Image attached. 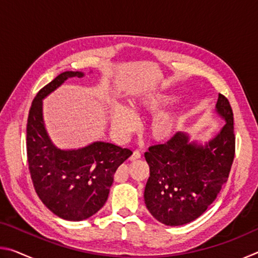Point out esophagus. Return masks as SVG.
<instances>
[{
	"label": "esophagus",
	"mask_w": 258,
	"mask_h": 258,
	"mask_svg": "<svg viewBox=\"0 0 258 258\" xmlns=\"http://www.w3.org/2000/svg\"><path fill=\"white\" fill-rule=\"evenodd\" d=\"M141 158V152H140L139 150H134L133 151V154H132V156L130 157V159L132 160V161H134V160H138V159H140Z\"/></svg>",
	"instance_id": "1"
}]
</instances>
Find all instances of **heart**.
Returning <instances> with one entry per match:
<instances>
[{"label":"heart","mask_w":258,"mask_h":258,"mask_svg":"<svg viewBox=\"0 0 258 258\" xmlns=\"http://www.w3.org/2000/svg\"><path fill=\"white\" fill-rule=\"evenodd\" d=\"M174 101L171 95H157L149 100H145L137 106V108L149 109L151 111H156L161 107L167 106ZM180 118L173 113H159L151 119L149 124V133L151 138L156 141H166L171 139L177 131ZM138 117L132 109L117 103L111 108V126L117 133L120 135H127L137 127Z\"/></svg>","instance_id":"b5f03b06"}]
</instances>
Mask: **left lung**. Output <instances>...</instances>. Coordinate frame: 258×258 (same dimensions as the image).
I'll use <instances>...</instances> for the list:
<instances>
[{
    "label": "left lung",
    "mask_w": 258,
    "mask_h": 258,
    "mask_svg": "<svg viewBox=\"0 0 258 258\" xmlns=\"http://www.w3.org/2000/svg\"><path fill=\"white\" fill-rule=\"evenodd\" d=\"M216 112L226 123L205 146L189 142V135L177 132L163 145L151 146L145 154L150 168L146 206L160 223L177 226L195 221L228 181L235 138L232 108L223 94H218Z\"/></svg>",
    "instance_id": "left-lung-1"
}]
</instances>
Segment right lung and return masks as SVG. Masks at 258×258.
<instances>
[{
	"label": "right lung",
	"instance_id": "right-lung-1",
	"mask_svg": "<svg viewBox=\"0 0 258 258\" xmlns=\"http://www.w3.org/2000/svg\"><path fill=\"white\" fill-rule=\"evenodd\" d=\"M82 72H64L38 91L27 119V159L35 191L42 203L63 220L83 221L106 204L117 168L133 154L127 148L97 141L61 150L51 142L42 113V100Z\"/></svg>",
	"mask_w": 258,
	"mask_h": 258
}]
</instances>
